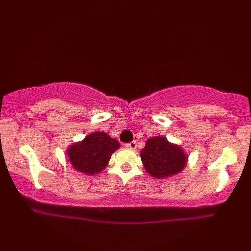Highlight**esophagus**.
I'll list each match as a JSON object with an SVG mask.
<instances>
[{
  "label": "esophagus",
  "mask_w": 251,
  "mask_h": 251,
  "mask_svg": "<svg viewBox=\"0 0 251 251\" xmlns=\"http://www.w3.org/2000/svg\"><path fill=\"white\" fill-rule=\"evenodd\" d=\"M126 147L129 148V150H136V148H137V143L136 142L128 143V144H126Z\"/></svg>",
  "instance_id": "34e87169"
}]
</instances>
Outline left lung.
<instances>
[{"mask_svg": "<svg viewBox=\"0 0 251 251\" xmlns=\"http://www.w3.org/2000/svg\"><path fill=\"white\" fill-rule=\"evenodd\" d=\"M141 158L145 171L159 179L179 174L185 168L188 156L180 146L168 142L166 137L156 136L147 139L141 151Z\"/></svg>", "mask_w": 251, "mask_h": 251, "instance_id": "left-lung-1", "label": "left lung"}]
</instances>
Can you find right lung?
I'll list each match as a JSON object with an SVG mask.
<instances>
[{
    "instance_id": "1",
    "label": "right lung",
    "mask_w": 251,
    "mask_h": 251,
    "mask_svg": "<svg viewBox=\"0 0 251 251\" xmlns=\"http://www.w3.org/2000/svg\"><path fill=\"white\" fill-rule=\"evenodd\" d=\"M120 148V143L103 131H94L82 142L74 143L67 148L70 163L76 171L95 175L107 166L114 151Z\"/></svg>"
}]
</instances>
